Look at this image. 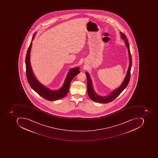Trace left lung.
Returning a JSON list of instances; mask_svg holds the SVG:
<instances>
[{
	"instance_id": "8db88e82",
	"label": "left lung",
	"mask_w": 158,
	"mask_h": 158,
	"mask_svg": "<svg viewBox=\"0 0 158 158\" xmlns=\"http://www.w3.org/2000/svg\"><path fill=\"white\" fill-rule=\"evenodd\" d=\"M122 38L125 41L127 48L128 49V53H129V58H130V65L128 68V72L126 74L125 78L124 80L120 87L118 88L113 91L109 95L107 96H100L95 93L93 89L92 85V81L90 78V75L87 72L86 73V75L87 80V93L89 97L93 100V101L99 103H107L111 102L120 95L122 92L125 89L127 86L129 81H130V77H131V65H132V58H131V54L130 52V47H129V43L127 40L126 35L123 33L120 32Z\"/></svg>"
}]
</instances>
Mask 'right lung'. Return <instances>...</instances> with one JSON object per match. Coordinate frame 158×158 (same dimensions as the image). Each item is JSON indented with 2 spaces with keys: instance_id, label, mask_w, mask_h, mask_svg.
<instances>
[{
  "instance_id": "right-lung-1",
  "label": "right lung",
  "mask_w": 158,
  "mask_h": 158,
  "mask_svg": "<svg viewBox=\"0 0 158 158\" xmlns=\"http://www.w3.org/2000/svg\"><path fill=\"white\" fill-rule=\"evenodd\" d=\"M35 33L33 35L32 41L33 40L34 37L35 36ZM32 44V42H31L30 43L29 47H28L27 51L26 61H25L26 75H27V79L29 83V85H30L32 89L36 92L39 95H40L43 98L48 100V101H53L55 100L62 99L63 97L66 96L67 93H68L69 87H70L71 82L73 79L77 74L80 73L79 71V68H73L69 72L67 77H66L64 84L60 90H58V91H52V90H49L39 83L33 74L30 63V54Z\"/></svg>"
}]
</instances>
